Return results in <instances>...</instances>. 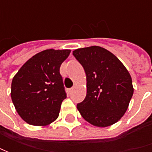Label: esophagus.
Here are the masks:
<instances>
[{
  "mask_svg": "<svg viewBox=\"0 0 152 152\" xmlns=\"http://www.w3.org/2000/svg\"><path fill=\"white\" fill-rule=\"evenodd\" d=\"M73 90H74V87H73V88H71V89H69V90H68V92H69V93L71 94V93H72V92H73Z\"/></svg>",
  "mask_w": 152,
  "mask_h": 152,
  "instance_id": "1",
  "label": "esophagus"
}]
</instances>
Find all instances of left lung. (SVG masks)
<instances>
[{"label": "left lung", "instance_id": "left-lung-1", "mask_svg": "<svg viewBox=\"0 0 152 152\" xmlns=\"http://www.w3.org/2000/svg\"><path fill=\"white\" fill-rule=\"evenodd\" d=\"M86 74L87 93L77 105L81 116L96 127L114 124L126 113L134 88L129 71L109 50L93 45L73 50Z\"/></svg>", "mask_w": 152, "mask_h": 152}]
</instances>
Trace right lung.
I'll return each instance as SVG.
<instances>
[{
    "mask_svg": "<svg viewBox=\"0 0 152 152\" xmlns=\"http://www.w3.org/2000/svg\"><path fill=\"white\" fill-rule=\"evenodd\" d=\"M70 50H45L21 67L12 82L11 97L16 111L27 124L46 126L60 113L67 94L60 74Z\"/></svg>",
    "mask_w": 152,
    "mask_h": 152,
    "instance_id": "1",
    "label": "right lung"
}]
</instances>
